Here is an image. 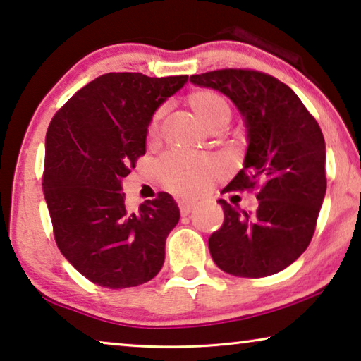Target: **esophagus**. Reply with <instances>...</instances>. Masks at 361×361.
Wrapping results in <instances>:
<instances>
[{
    "mask_svg": "<svg viewBox=\"0 0 361 361\" xmlns=\"http://www.w3.org/2000/svg\"><path fill=\"white\" fill-rule=\"evenodd\" d=\"M177 205H179L182 215H189V213L193 210V207H195V203L190 200H177Z\"/></svg>",
    "mask_w": 361,
    "mask_h": 361,
    "instance_id": "1",
    "label": "esophagus"
}]
</instances>
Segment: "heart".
Returning a JSON list of instances; mask_svg holds the SVG:
<instances>
[{"instance_id": "obj_1", "label": "heart", "mask_w": 361, "mask_h": 361, "mask_svg": "<svg viewBox=\"0 0 361 361\" xmlns=\"http://www.w3.org/2000/svg\"><path fill=\"white\" fill-rule=\"evenodd\" d=\"M187 102L207 128H221L231 117V106L221 94L212 90H198L187 96ZM161 112L149 118L146 135L149 140L158 137ZM156 174L161 184L176 195H195L202 192L221 172L219 161L208 154L168 151L156 161Z\"/></svg>"}]
</instances>
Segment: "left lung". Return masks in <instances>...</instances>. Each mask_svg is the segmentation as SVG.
<instances>
[{"mask_svg":"<svg viewBox=\"0 0 361 361\" xmlns=\"http://www.w3.org/2000/svg\"><path fill=\"white\" fill-rule=\"evenodd\" d=\"M190 81L231 99L247 128L244 168L224 190L259 189L255 212L219 198L224 221L208 239L212 259L234 276L274 275L293 264L314 234L327 185L319 123L291 87L267 73L224 68Z\"/></svg>","mask_w":361,"mask_h":361,"instance_id":"8db88e82","label":"left lung"}]
</instances>
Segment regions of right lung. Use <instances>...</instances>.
Here are the masks:
<instances>
[{"label": "right lung", "instance_id": "obj_1", "mask_svg": "<svg viewBox=\"0 0 361 361\" xmlns=\"http://www.w3.org/2000/svg\"><path fill=\"white\" fill-rule=\"evenodd\" d=\"M187 78L106 73L68 99L47 130L42 187L55 241L99 286L142 285L163 267L179 207L159 192L130 212L120 182L145 154L154 111Z\"/></svg>", "mask_w": 361, "mask_h": 361}]
</instances>
